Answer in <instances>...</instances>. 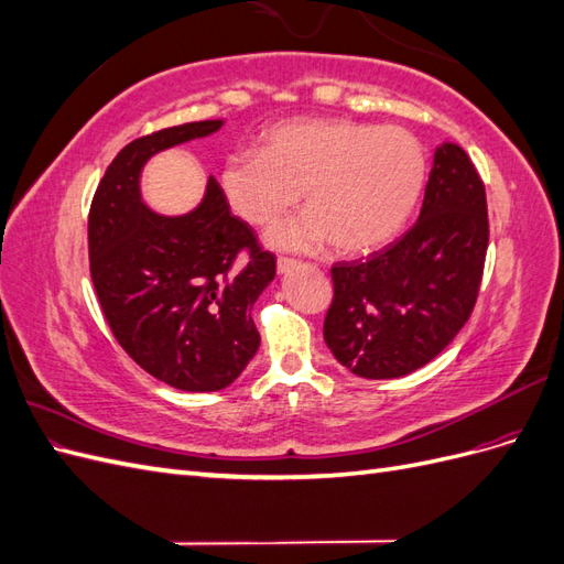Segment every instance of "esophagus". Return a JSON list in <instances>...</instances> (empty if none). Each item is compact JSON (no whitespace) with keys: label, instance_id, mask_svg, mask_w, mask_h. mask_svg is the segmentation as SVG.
Segmentation results:
<instances>
[{"label":"esophagus","instance_id":"esophagus-1","mask_svg":"<svg viewBox=\"0 0 564 564\" xmlns=\"http://www.w3.org/2000/svg\"><path fill=\"white\" fill-rule=\"evenodd\" d=\"M296 265H299V261L286 259V256H280V259H278V272H289V270L296 268Z\"/></svg>","mask_w":564,"mask_h":564}]
</instances>
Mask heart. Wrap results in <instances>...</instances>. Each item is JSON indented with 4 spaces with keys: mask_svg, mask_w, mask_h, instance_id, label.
Returning <instances> with one entry per match:
<instances>
[{
    "mask_svg": "<svg viewBox=\"0 0 564 564\" xmlns=\"http://www.w3.org/2000/svg\"><path fill=\"white\" fill-rule=\"evenodd\" d=\"M429 160L412 131L352 119H308L265 133L261 150L235 152L220 169L232 212L272 226L303 191L305 212L270 235L275 247L367 253L398 237L421 199Z\"/></svg>",
    "mask_w": 564,
    "mask_h": 564,
    "instance_id": "1",
    "label": "heart"
}]
</instances>
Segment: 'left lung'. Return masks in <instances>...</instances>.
I'll return each instance as SVG.
<instances>
[{
  "label": "left lung",
  "mask_w": 564,
  "mask_h": 564,
  "mask_svg": "<svg viewBox=\"0 0 564 564\" xmlns=\"http://www.w3.org/2000/svg\"><path fill=\"white\" fill-rule=\"evenodd\" d=\"M489 245L487 195L466 150H435L416 224L367 261L332 268L324 340L362 379H400L429 365L468 322Z\"/></svg>",
  "instance_id": "8db88e82"
}]
</instances>
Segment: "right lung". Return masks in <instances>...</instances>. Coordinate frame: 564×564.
Listing matches in <instances>:
<instances>
[{"label": "right lung", "mask_w": 564, "mask_h": 564, "mask_svg": "<svg viewBox=\"0 0 564 564\" xmlns=\"http://www.w3.org/2000/svg\"><path fill=\"white\" fill-rule=\"evenodd\" d=\"M220 127L224 119H204L131 141L106 169L89 212L91 280L117 344L150 377L187 392L220 390L245 371L261 344L253 303L275 278V256L230 214L216 178L183 216L141 199L152 155ZM240 252L248 256L237 264Z\"/></svg>", "instance_id": "1"}]
</instances>
